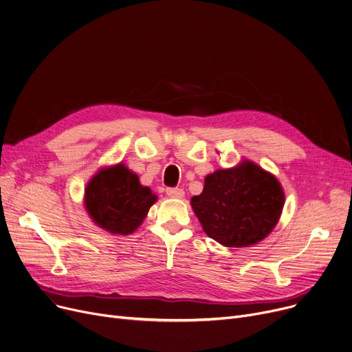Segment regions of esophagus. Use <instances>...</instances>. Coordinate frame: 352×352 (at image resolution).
I'll return each instance as SVG.
<instances>
[{
  "label": "esophagus",
  "instance_id": "esophagus-1",
  "mask_svg": "<svg viewBox=\"0 0 352 352\" xmlns=\"http://www.w3.org/2000/svg\"><path fill=\"white\" fill-rule=\"evenodd\" d=\"M166 195L172 199H183L184 197V192L183 188H179V187H169L166 188Z\"/></svg>",
  "mask_w": 352,
  "mask_h": 352
}]
</instances>
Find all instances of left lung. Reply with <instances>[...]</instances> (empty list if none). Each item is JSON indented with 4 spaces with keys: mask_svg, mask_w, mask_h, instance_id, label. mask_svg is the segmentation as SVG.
I'll return each mask as SVG.
<instances>
[{
    "mask_svg": "<svg viewBox=\"0 0 352 352\" xmlns=\"http://www.w3.org/2000/svg\"><path fill=\"white\" fill-rule=\"evenodd\" d=\"M192 208L204 232L228 248L258 244L272 232L285 204L279 180L251 160L206 176Z\"/></svg>",
    "mask_w": 352,
    "mask_h": 352,
    "instance_id": "obj_1",
    "label": "left lung"
}]
</instances>
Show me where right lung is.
Returning <instances> with one entry per match:
<instances>
[{"instance_id": "obj_1", "label": "right lung", "mask_w": 352, "mask_h": 352, "mask_svg": "<svg viewBox=\"0 0 352 352\" xmlns=\"http://www.w3.org/2000/svg\"><path fill=\"white\" fill-rule=\"evenodd\" d=\"M156 200V195L124 164L100 169L85 190V207L94 224L118 235L137 230Z\"/></svg>"}]
</instances>
